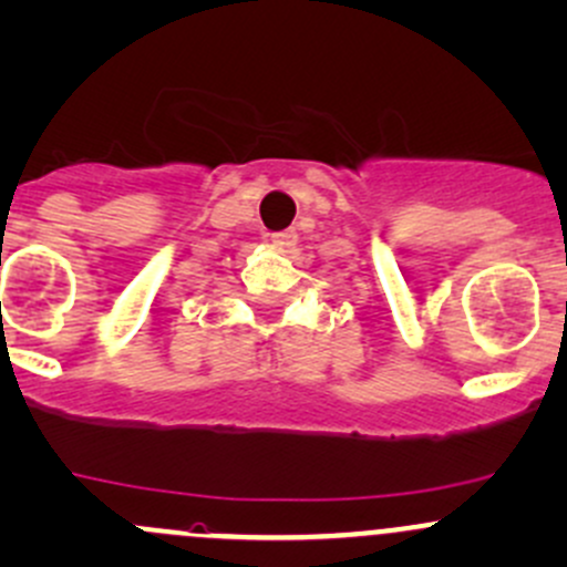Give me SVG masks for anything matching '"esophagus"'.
<instances>
[{
    "label": "esophagus",
    "mask_w": 567,
    "mask_h": 567,
    "mask_svg": "<svg viewBox=\"0 0 567 567\" xmlns=\"http://www.w3.org/2000/svg\"><path fill=\"white\" fill-rule=\"evenodd\" d=\"M269 241L277 250H293L296 241H298V234L296 231H277L269 236Z\"/></svg>",
    "instance_id": "obj_1"
}]
</instances>
